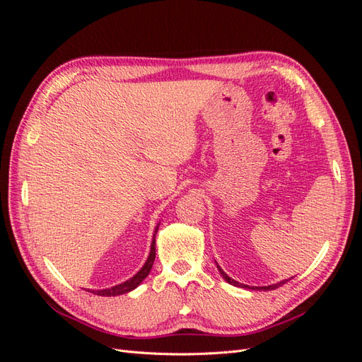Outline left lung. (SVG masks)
<instances>
[{
    "instance_id": "1",
    "label": "left lung",
    "mask_w": 362,
    "mask_h": 362,
    "mask_svg": "<svg viewBox=\"0 0 362 362\" xmlns=\"http://www.w3.org/2000/svg\"><path fill=\"white\" fill-rule=\"evenodd\" d=\"M217 269H218V272H221V275H222V278L228 282V284H231V286H235V287H243V288H250V290H262V291H266V290H275V288H278V287H281V286H284V284H286L288 279H284V281H279V282H276V284H272V286H267V287H249V286H245V284H240V282H237V281H234L233 278H229L226 273L222 270V267L217 264Z\"/></svg>"
}]
</instances>
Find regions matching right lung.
<instances>
[{
    "label": "right lung",
    "mask_w": 362,
    "mask_h": 362,
    "mask_svg": "<svg viewBox=\"0 0 362 362\" xmlns=\"http://www.w3.org/2000/svg\"><path fill=\"white\" fill-rule=\"evenodd\" d=\"M158 226L160 223L156 226V231H154V237H152V243H151V252H149V257L146 259V262L144 264V267H141L136 275L133 278H129L128 281L122 282V284H117V286L115 287H110V288H104V290H92L93 294H98V296H119V294H125V293H129L133 291L134 288H137L141 282H144V279L149 275V272L152 269V264H154V259H156V234L158 231Z\"/></svg>",
    "instance_id": "1"
}]
</instances>
